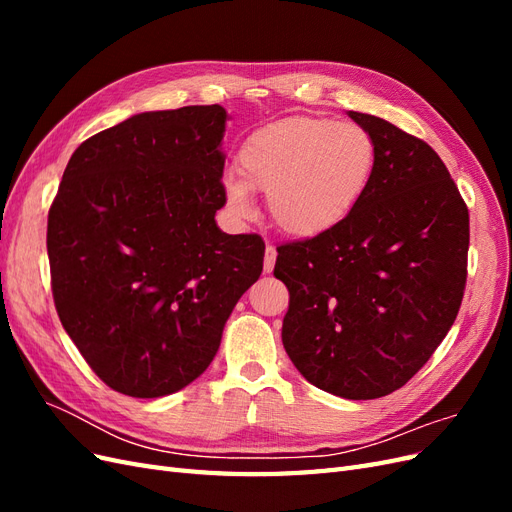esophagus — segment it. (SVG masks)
Instances as JSON below:
<instances>
[{
    "label": "esophagus",
    "instance_id": "34e87169",
    "mask_svg": "<svg viewBox=\"0 0 512 512\" xmlns=\"http://www.w3.org/2000/svg\"><path fill=\"white\" fill-rule=\"evenodd\" d=\"M275 258H277L275 247L267 243V247H265V271H267V273H271V271H273V267H275Z\"/></svg>",
    "mask_w": 512,
    "mask_h": 512
}]
</instances>
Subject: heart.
I'll return each mask as SVG.
<instances>
[{"label":"heart","instance_id":"1","mask_svg":"<svg viewBox=\"0 0 512 512\" xmlns=\"http://www.w3.org/2000/svg\"><path fill=\"white\" fill-rule=\"evenodd\" d=\"M378 149L356 123L286 117L267 123L239 149V175L224 179L226 205L245 218L252 190L267 192L271 220L286 235L316 239L342 224L374 177Z\"/></svg>","mask_w":512,"mask_h":512}]
</instances>
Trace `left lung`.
<instances>
[{"mask_svg":"<svg viewBox=\"0 0 512 512\" xmlns=\"http://www.w3.org/2000/svg\"><path fill=\"white\" fill-rule=\"evenodd\" d=\"M348 115L378 158L361 203L331 232L277 247L290 292L282 342L301 376L344 399L401 389L453 327L468 275V207L425 141Z\"/></svg>","mask_w":512,"mask_h":512,"instance_id":"1","label":"left lung"}]
</instances>
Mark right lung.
<instances>
[{
	"mask_svg": "<svg viewBox=\"0 0 512 512\" xmlns=\"http://www.w3.org/2000/svg\"><path fill=\"white\" fill-rule=\"evenodd\" d=\"M226 119L220 104L132 115L87 138L61 177L46 230L55 307L117 393L194 382L262 273V239L215 224Z\"/></svg>",
	"mask_w": 512,
	"mask_h": 512,
	"instance_id": "add662e5",
	"label": "right lung"
}]
</instances>
